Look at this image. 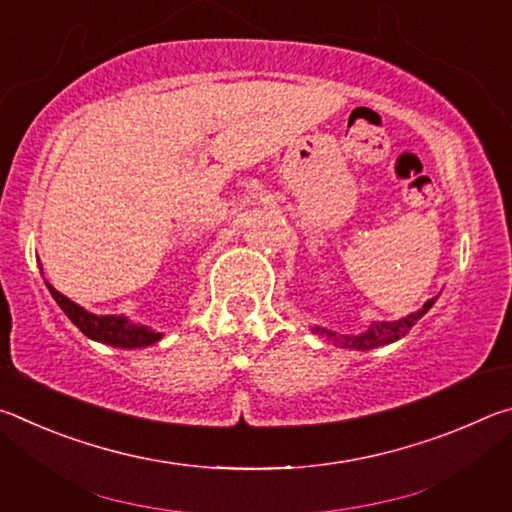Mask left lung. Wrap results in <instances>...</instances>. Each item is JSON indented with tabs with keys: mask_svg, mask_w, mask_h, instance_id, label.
Listing matches in <instances>:
<instances>
[{
	"mask_svg": "<svg viewBox=\"0 0 512 512\" xmlns=\"http://www.w3.org/2000/svg\"><path fill=\"white\" fill-rule=\"evenodd\" d=\"M433 302H436V298L427 300L422 305V309L415 311V314H409L406 318H400V320H381V323H375L370 325L368 332H363L359 336H339L334 332H327V329H320V327H314V332L318 336H325L327 341H334V343H341L343 348H354V350H372V348H379V345H388L393 343L397 339H402V336L409 334V329L418 323V320L427 314V311L433 307Z\"/></svg>",
	"mask_w": 512,
	"mask_h": 512,
	"instance_id": "1",
	"label": "left lung"
}]
</instances>
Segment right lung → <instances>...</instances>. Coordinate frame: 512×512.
Here are the masks:
<instances>
[{"instance_id":"obj_1","label":"right lung","mask_w":512,"mask_h":512,"mask_svg":"<svg viewBox=\"0 0 512 512\" xmlns=\"http://www.w3.org/2000/svg\"><path fill=\"white\" fill-rule=\"evenodd\" d=\"M47 289L51 296H54V300L58 302V307L65 311V316L72 320V323L92 341L131 350V348H146V345H151V343L162 339L160 332H153V329H149V327L128 323L124 316L90 314V311H85L83 307L76 305V302L65 298L63 293H58L54 287H51V284H47Z\"/></svg>"}]
</instances>
